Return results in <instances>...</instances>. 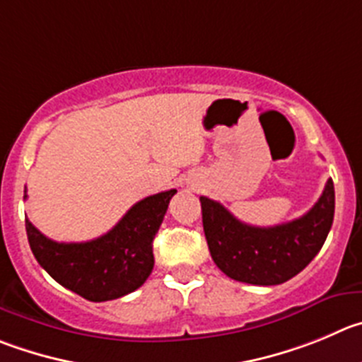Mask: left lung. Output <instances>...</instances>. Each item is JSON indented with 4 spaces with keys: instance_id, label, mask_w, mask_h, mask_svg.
Instances as JSON below:
<instances>
[{
    "instance_id": "1",
    "label": "left lung",
    "mask_w": 362,
    "mask_h": 362,
    "mask_svg": "<svg viewBox=\"0 0 362 362\" xmlns=\"http://www.w3.org/2000/svg\"><path fill=\"white\" fill-rule=\"evenodd\" d=\"M204 232L212 261L230 279L253 286H276L298 275L322 250L334 219V182L298 219L253 227L239 221L219 202L200 198Z\"/></svg>"
}]
</instances>
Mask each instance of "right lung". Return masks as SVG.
I'll return each mask as SVG.
<instances>
[{
    "mask_svg": "<svg viewBox=\"0 0 362 362\" xmlns=\"http://www.w3.org/2000/svg\"><path fill=\"white\" fill-rule=\"evenodd\" d=\"M177 189L137 202L116 227L86 243H57L26 218L37 262L60 286L90 302L116 300L141 288L153 269V238ZM26 198V189H25Z\"/></svg>",
    "mask_w": 362,
    "mask_h": 362,
    "instance_id": "right-lung-1",
    "label": "right lung"
}]
</instances>
